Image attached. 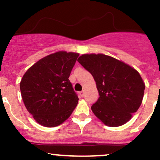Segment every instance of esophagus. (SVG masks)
Wrapping results in <instances>:
<instances>
[{"instance_id":"esophagus-1","label":"esophagus","mask_w":160,"mask_h":160,"mask_svg":"<svg viewBox=\"0 0 160 160\" xmlns=\"http://www.w3.org/2000/svg\"><path fill=\"white\" fill-rule=\"evenodd\" d=\"M80 96H81V97H83V96H84V91H81V92H80Z\"/></svg>"}]
</instances>
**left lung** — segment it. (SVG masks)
I'll use <instances>...</instances> for the list:
<instances>
[{
    "label": "left lung",
    "instance_id": "left-lung-1",
    "mask_svg": "<svg viewBox=\"0 0 160 160\" xmlns=\"http://www.w3.org/2000/svg\"><path fill=\"white\" fill-rule=\"evenodd\" d=\"M78 62L93 77L99 97L92 112L108 127L129 122L140 108L145 83L137 70L104 54H83Z\"/></svg>",
    "mask_w": 160,
    "mask_h": 160
}]
</instances>
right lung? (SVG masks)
<instances>
[{"instance_id":"right-lung-1","label":"right lung","mask_w":160,"mask_h":160,"mask_svg":"<svg viewBox=\"0 0 160 160\" xmlns=\"http://www.w3.org/2000/svg\"><path fill=\"white\" fill-rule=\"evenodd\" d=\"M78 56L64 51L49 54L30 67L21 80L26 109L44 127L60 125L76 108L79 99L68 78Z\"/></svg>"}]
</instances>
